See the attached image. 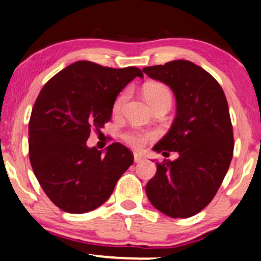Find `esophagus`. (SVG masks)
<instances>
[{
  "mask_svg": "<svg viewBox=\"0 0 261 261\" xmlns=\"http://www.w3.org/2000/svg\"><path fill=\"white\" fill-rule=\"evenodd\" d=\"M134 160H135V162L138 163L143 160V156H142L141 154H138V152H134Z\"/></svg>",
  "mask_w": 261,
  "mask_h": 261,
  "instance_id": "34e87169",
  "label": "esophagus"
}]
</instances>
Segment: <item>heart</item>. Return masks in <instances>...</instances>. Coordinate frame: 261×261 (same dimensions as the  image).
I'll return each mask as SVG.
<instances>
[{
	"label": "heart",
	"mask_w": 261,
	"mask_h": 261,
	"mask_svg": "<svg viewBox=\"0 0 261 261\" xmlns=\"http://www.w3.org/2000/svg\"><path fill=\"white\" fill-rule=\"evenodd\" d=\"M143 94L148 102L150 103L152 107H155L158 103L163 101H171L172 102V94L171 90L168 87L163 85L161 82H149L143 87ZM130 95V90L124 89L119 95L114 99L113 101V112L120 113L121 110L128 99ZM124 141L131 147L141 149L143 148L148 142L152 141L155 138V134L151 131H141V130H128L123 135Z\"/></svg>",
	"instance_id": "b5f03b06"
}]
</instances>
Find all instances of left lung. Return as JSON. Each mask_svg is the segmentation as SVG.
Returning <instances> with one entry per match:
<instances>
[{
	"mask_svg": "<svg viewBox=\"0 0 261 261\" xmlns=\"http://www.w3.org/2000/svg\"><path fill=\"white\" fill-rule=\"evenodd\" d=\"M143 72L171 87L176 99L171 130L152 149L179 154L174 161L156 163L145 192L167 216L191 217L213 200L230 166L234 137L227 99L220 83L190 61L145 67Z\"/></svg>",
	"mask_w": 261,
	"mask_h": 261,
	"instance_id": "8db88e82",
	"label": "left lung"
}]
</instances>
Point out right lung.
Instances as JSON below:
<instances>
[{
	"label": "right lung",
	"instance_id": "obj_1",
	"mask_svg": "<svg viewBox=\"0 0 261 261\" xmlns=\"http://www.w3.org/2000/svg\"><path fill=\"white\" fill-rule=\"evenodd\" d=\"M136 76L143 77L136 67L79 61L41 88L29 124L30 161L44 192L65 213L85 214L105 203L134 163L133 152L118 142L105 155L86 142L110 121L114 99Z\"/></svg>",
	"mask_w": 261,
	"mask_h": 261
}]
</instances>
